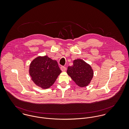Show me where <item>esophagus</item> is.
<instances>
[{
	"mask_svg": "<svg viewBox=\"0 0 129 129\" xmlns=\"http://www.w3.org/2000/svg\"><path fill=\"white\" fill-rule=\"evenodd\" d=\"M60 70L62 71V72H64L66 70V68L64 66H61L60 67Z\"/></svg>",
	"mask_w": 129,
	"mask_h": 129,
	"instance_id": "34e87169",
	"label": "esophagus"
}]
</instances>
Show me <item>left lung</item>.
Wrapping results in <instances>:
<instances>
[{
    "instance_id": "left-lung-1",
    "label": "left lung",
    "mask_w": 129,
    "mask_h": 129,
    "mask_svg": "<svg viewBox=\"0 0 129 129\" xmlns=\"http://www.w3.org/2000/svg\"><path fill=\"white\" fill-rule=\"evenodd\" d=\"M67 74L79 86L84 87L91 82L93 71L91 66L81 59L74 60L73 66L68 67Z\"/></svg>"
}]
</instances>
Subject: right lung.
<instances>
[{
  "mask_svg": "<svg viewBox=\"0 0 129 129\" xmlns=\"http://www.w3.org/2000/svg\"><path fill=\"white\" fill-rule=\"evenodd\" d=\"M61 73L57 61L47 55L35 58L29 67V74L32 80L43 89L50 87Z\"/></svg>",
  "mask_w": 129,
  "mask_h": 129,
  "instance_id": "1",
  "label": "right lung"
}]
</instances>
